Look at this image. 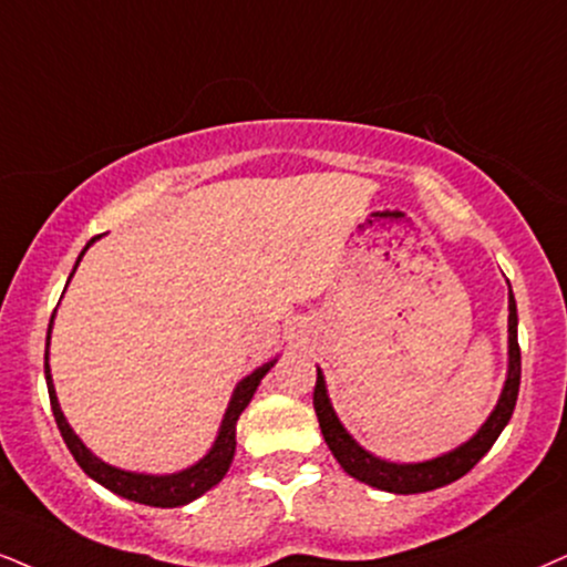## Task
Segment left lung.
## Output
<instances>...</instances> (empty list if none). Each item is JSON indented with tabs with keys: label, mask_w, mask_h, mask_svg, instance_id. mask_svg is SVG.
<instances>
[{
	"label": "left lung",
	"mask_w": 567,
	"mask_h": 567,
	"mask_svg": "<svg viewBox=\"0 0 567 567\" xmlns=\"http://www.w3.org/2000/svg\"><path fill=\"white\" fill-rule=\"evenodd\" d=\"M507 332H511V371H507V382L499 398L497 408H494L486 424L478 429V434L471 442L461 444L453 453L434 457L426 463H386L379 461L371 453L358 444L353 436L346 432V426L337 421V415L329 405L324 377L317 369V386H313V408H317L321 434L324 442L332 450L337 463L346 468L358 482L377 486L382 492H395V494H419V492H432L440 489L444 484H453L457 478L468 474L482 457L489 453V447L497 442V436L503 434V429L511 421L515 411V400H518V386H520V346H518V311H515V300L511 292V319H507Z\"/></svg>",
	"instance_id": "1"
}]
</instances>
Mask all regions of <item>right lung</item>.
Returning <instances> with one entry per match:
<instances>
[{
	"label": "right lung",
	"mask_w": 567,
	"mask_h": 567,
	"mask_svg": "<svg viewBox=\"0 0 567 567\" xmlns=\"http://www.w3.org/2000/svg\"><path fill=\"white\" fill-rule=\"evenodd\" d=\"M93 240L96 238H91V243ZM89 246L83 248V254L89 250ZM83 254L78 256V261L83 259ZM78 261H75V267H78ZM52 321H54V317H52ZM52 321H49V334H52ZM49 334H47V353H44V374H47V386H49V400H52V413H54L56 426H60L64 444H68V450L73 453L78 465H81V468L93 478V482L106 486V489L120 494V497L133 499V503H141V505H152V507L188 505L196 497H200L204 492H209L214 484L221 482V476L227 474V468H230L233 455H235V424H238L240 413L246 411L250 398H254L256 386H259L264 374L275 367V361L264 363V367L256 369L254 374H248L238 386H235L230 405H227L225 419H221L217 442H214V447L209 450V455H206L204 461H198L196 465H190V468L181 471V474L146 476V474H131V471H120V468H114V465H106L99 461L96 455H91L89 450H85V444L78 440L73 429H70L68 421H64L60 403H56V395H54L52 374H49Z\"/></svg>",
	"instance_id": "right-lung-1"
}]
</instances>
